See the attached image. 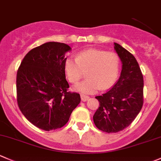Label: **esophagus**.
<instances>
[{
	"mask_svg": "<svg viewBox=\"0 0 161 161\" xmlns=\"http://www.w3.org/2000/svg\"><path fill=\"white\" fill-rule=\"evenodd\" d=\"M81 99H82V101L83 102H86L89 99V97L87 96H85V95H81Z\"/></svg>",
	"mask_w": 161,
	"mask_h": 161,
	"instance_id": "esophagus-1",
	"label": "esophagus"
}]
</instances>
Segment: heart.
<instances>
[{
	"instance_id": "heart-1",
	"label": "heart",
	"mask_w": 161,
	"mask_h": 161,
	"mask_svg": "<svg viewBox=\"0 0 161 161\" xmlns=\"http://www.w3.org/2000/svg\"><path fill=\"white\" fill-rule=\"evenodd\" d=\"M64 70L68 80L77 82L86 72L87 79L74 86V90L82 94H92L99 89H107L117 80L119 58L114 52L89 49L79 52L75 60L67 58Z\"/></svg>"
}]
</instances>
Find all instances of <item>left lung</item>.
<instances>
[{"label": "left lung", "mask_w": 161, "mask_h": 161, "mask_svg": "<svg viewBox=\"0 0 161 161\" xmlns=\"http://www.w3.org/2000/svg\"><path fill=\"white\" fill-rule=\"evenodd\" d=\"M114 49L122 62L120 77L113 88L96 96L99 109L93 116L96 127L106 133H117L134 120L143 103V77L135 57L114 42Z\"/></svg>", "instance_id": "left-lung-1"}]
</instances>
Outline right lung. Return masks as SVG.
Wrapping results in <instances>:
<instances>
[{"label":"right lung","mask_w":161,"mask_h":161,"mask_svg":"<svg viewBox=\"0 0 161 161\" xmlns=\"http://www.w3.org/2000/svg\"><path fill=\"white\" fill-rule=\"evenodd\" d=\"M69 45L50 42L33 48L23 58L17 73V100L21 113L39 129L49 131L65 126L81 101L68 92L64 70Z\"/></svg>","instance_id":"right-lung-1"}]
</instances>
